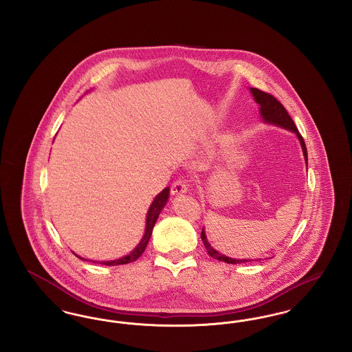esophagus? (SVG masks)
Listing matches in <instances>:
<instances>
[{"mask_svg": "<svg viewBox=\"0 0 352 352\" xmlns=\"http://www.w3.org/2000/svg\"><path fill=\"white\" fill-rule=\"evenodd\" d=\"M187 192V184L184 181H175L174 184H171V194L173 195H181V194H186Z\"/></svg>", "mask_w": 352, "mask_h": 352, "instance_id": "esophagus-1", "label": "esophagus"}]
</instances>
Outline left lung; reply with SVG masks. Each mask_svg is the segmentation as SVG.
I'll return each instance as SVG.
<instances>
[{
  "label": "left lung",
  "instance_id": "obj_1",
  "mask_svg": "<svg viewBox=\"0 0 352 352\" xmlns=\"http://www.w3.org/2000/svg\"><path fill=\"white\" fill-rule=\"evenodd\" d=\"M250 89H251L252 95H253V98H254V101L260 105L258 111H260V116H261L264 122L270 124V125L280 126V128H284L286 131H290V132L297 134V137H298V140H300V144H301L305 161H306V164H307V151H306L305 141H303L301 134L298 132V129H297L294 121L292 120V118H290L289 113H287V111L285 109L284 105H283L280 101L277 100L274 96L269 95L267 92H263V91H260V89H257V88H250ZM306 166H307V165H306ZM201 241H203V244H204V247H206V250H207V253H208L211 257H214L215 260L224 261V263H227V264H241V263H250V261L254 260V258H253V260H252V258H232V257H228V256H226V254H223V253H219L217 250H214V248L210 245V243H208V240H207V236H206V232H204V228L201 230ZM254 261H256V260H254Z\"/></svg>",
  "mask_w": 352,
  "mask_h": 352
}]
</instances>
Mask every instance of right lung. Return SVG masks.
<instances>
[{
    "instance_id": "obj_1",
    "label": "right lung",
    "mask_w": 352,
    "mask_h": 352,
    "mask_svg": "<svg viewBox=\"0 0 352 352\" xmlns=\"http://www.w3.org/2000/svg\"><path fill=\"white\" fill-rule=\"evenodd\" d=\"M168 194H170V188L166 187V188H164V190L154 198V201H151L149 211H148V214H146L145 234H144V237L141 239V241L137 244V247L134 248L133 251L131 252L129 254L124 256V257H120L118 260H111V261H92V263H99V264H102V265L111 267V265H122V264H129V263L135 261V260L144 253L146 245H148V243H149V240H151L153 227H154L157 219L160 217L162 208H164V207L166 206V203H168ZM72 253H74L76 257L82 258V257L78 256L75 252H72ZM82 260H84V258H82Z\"/></svg>"
}]
</instances>
